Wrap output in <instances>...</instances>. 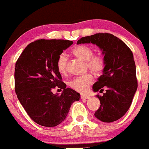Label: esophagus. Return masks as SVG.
<instances>
[{
    "instance_id": "esophagus-1",
    "label": "esophagus",
    "mask_w": 149,
    "mask_h": 149,
    "mask_svg": "<svg viewBox=\"0 0 149 149\" xmlns=\"http://www.w3.org/2000/svg\"><path fill=\"white\" fill-rule=\"evenodd\" d=\"M80 97H81V99H88L90 97V96L87 95H80Z\"/></svg>"
}]
</instances>
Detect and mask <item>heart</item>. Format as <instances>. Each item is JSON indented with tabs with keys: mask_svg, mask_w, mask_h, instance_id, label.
<instances>
[{
	"mask_svg": "<svg viewBox=\"0 0 149 149\" xmlns=\"http://www.w3.org/2000/svg\"><path fill=\"white\" fill-rule=\"evenodd\" d=\"M74 56L86 61V67L94 74H100L105 68V59L102 54H93V49L86 45H79L72 50ZM68 58L65 54H61L56 61L58 71L61 74H65L67 72ZM93 81V76L91 73H87L81 77H77L69 82L71 88L79 93H84L88 90L89 86Z\"/></svg>",
	"mask_w": 149,
	"mask_h": 149,
	"instance_id": "heart-1",
	"label": "heart"
}]
</instances>
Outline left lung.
<instances>
[{
    "label": "left lung",
    "instance_id": "1",
    "mask_svg": "<svg viewBox=\"0 0 149 149\" xmlns=\"http://www.w3.org/2000/svg\"><path fill=\"white\" fill-rule=\"evenodd\" d=\"M77 43L95 44L102 50L105 68L93 88L95 92L104 91L103 87L107 90L102 96L97 95L100 106L94 115L105 123L118 120L129 109L137 88L132 51L121 40L107 33L83 37Z\"/></svg>",
    "mask_w": 149,
    "mask_h": 149
}]
</instances>
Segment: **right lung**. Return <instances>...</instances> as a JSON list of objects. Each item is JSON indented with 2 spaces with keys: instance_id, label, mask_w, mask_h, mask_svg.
<instances>
[{
  "instance_id": "1",
  "label": "right lung",
  "mask_w": 149,
  "mask_h": 149,
  "mask_svg": "<svg viewBox=\"0 0 149 149\" xmlns=\"http://www.w3.org/2000/svg\"><path fill=\"white\" fill-rule=\"evenodd\" d=\"M73 42L38 40L30 43L15 64V92L30 118L45 127H55L65 119L70 108L80 94L66 88L56 68V61ZM56 88L64 90L54 94ZM59 90V89H58Z\"/></svg>"
}]
</instances>
